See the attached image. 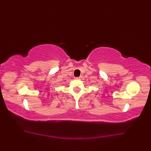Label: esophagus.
<instances>
[{
  "mask_svg": "<svg viewBox=\"0 0 151 151\" xmlns=\"http://www.w3.org/2000/svg\"><path fill=\"white\" fill-rule=\"evenodd\" d=\"M81 77H76V79H81Z\"/></svg>",
  "mask_w": 151,
  "mask_h": 151,
  "instance_id": "1",
  "label": "esophagus"
}]
</instances>
